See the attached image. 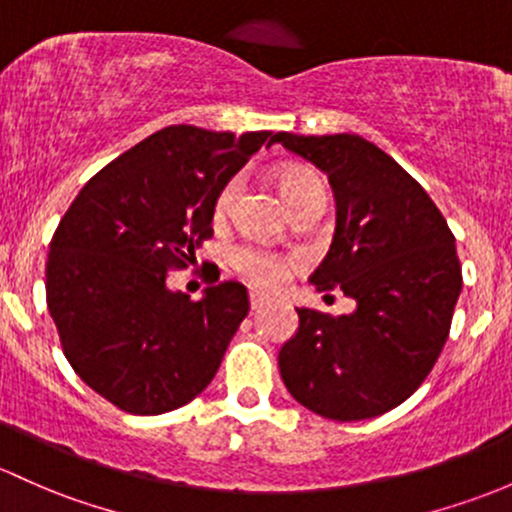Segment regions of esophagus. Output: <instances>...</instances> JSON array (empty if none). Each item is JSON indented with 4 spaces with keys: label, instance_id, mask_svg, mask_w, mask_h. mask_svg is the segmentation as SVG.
Listing matches in <instances>:
<instances>
[{
    "label": "esophagus",
    "instance_id": "obj_1",
    "mask_svg": "<svg viewBox=\"0 0 512 512\" xmlns=\"http://www.w3.org/2000/svg\"><path fill=\"white\" fill-rule=\"evenodd\" d=\"M249 305H251V312L263 310V305H266V298H261V295L251 293V295H249Z\"/></svg>",
    "mask_w": 512,
    "mask_h": 512
}]
</instances>
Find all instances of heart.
Here are the masks:
<instances>
[{
  "mask_svg": "<svg viewBox=\"0 0 512 512\" xmlns=\"http://www.w3.org/2000/svg\"><path fill=\"white\" fill-rule=\"evenodd\" d=\"M276 183L290 214L298 212L300 207L305 205H315V202H322L324 205L322 180L317 178L312 170L298 166L283 168L276 175ZM236 192H239V178L227 180V183L219 188L212 205V214L217 222L227 219V214L232 212ZM227 261L236 276L246 280L249 285H254L258 290L278 288V285L290 276V268H293V258L273 254V251L258 249V246L251 244L234 246V249L229 251Z\"/></svg>",
  "mask_w": 512,
  "mask_h": 512,
  "instance_id": "b5f03b06",
  "label": "heart"
}]
</instances>
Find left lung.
Listing matches in <instances>:
<instances>
[{
    "instance_id": "obj_1",
    "label": "left lung",
    "mask_w": 512,
    "mask_h": 512,
    "mask_svg": "<svg viewBox=\"0 0 512 512\" xmlns=\"http://www.w3.org/2000/svg\"><path fill=\"white\" fill-rule=\"evenodd\" d=\"M271 144L327 173L337 232L310 283L356 300V312L339 317L298 307L280 376L329 420L383 415L422 386L447 344L464 285L452 229L408 170L361 136L278 131Z\"/></svg>"
}]
</instances>
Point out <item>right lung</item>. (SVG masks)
<instances>
[{
  "mask_svg": "<svg viewBox=\"0 0 512 512\" xmlns=\"http://www.w3.org/2000/svg\"><path fill=\"white\" fill-rule=\"evenodd\" d=\"M271 136L166 126L92 175L60 219L48 312L75 373L119 410L161 415L210 386L249 293L210 280L195 302L170 293L166 276L195 261L219 188Z\"/></svg>",
  "mask_w": 512,
  "mask_h": 512,
  "instance_id": "1",
  "label": "right lung"
}]
</instances>
